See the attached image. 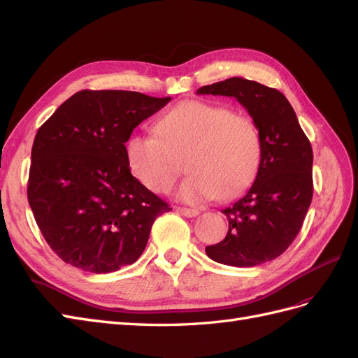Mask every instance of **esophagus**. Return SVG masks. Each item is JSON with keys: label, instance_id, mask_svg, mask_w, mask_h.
<instances>
[{"label": "esophagus", "instance_id": "obj_1", "mask_svg": "<svg viewBox=\"0 0 358 358\" xmlns=\"http://www.w3.org/2000/svg\"><path fill=\"white\" fill-rule=\"evenodd\" d=\"M176 210H178L180 215L187 216V218H192V216H197V215L200 213L199 209H189V208H176Z\"/></svg>", "mask_w": 358, "mask_h": 358}]
</instances>
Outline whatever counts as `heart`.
Returning a JSON list of instances; mask_svg holds the SVG:
<instances>
[{
    "mask_svg": "<svg viewBox=\"0 0 358 358\" xmlns=\"http://www.w3.org/2000/svg\"><path fill=\"white\" fill-rule=\"evenodd\" d=\"M155 129L157 134L136 133L127 142L128 166L150 191L169 192L183 171V159L191 173L178 197L187 203L234 199L257 176L263 143L251 116L188 100L162 115Z\"/></svg>",
    "mask_w": 358,
    "mask_h": 358,
    "instance_id": "obj_1",
    "label": "heart"
}]
</instances>
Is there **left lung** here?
<instances>
[{
	"mask_svg": "<svg viewBox=\"0 0 358 358\" xmlns=\"http://www.w3.org/2000/svg\"><path fill=\"white\" fill-rule=\"evenodd\" d=\"M200 95L234 96L258 125L263 154L252 187L222 210L229 231L206 246L213 262L252 267L278 258L296 239L312 201V146L282 92L231 78L201 86Z\"/></svg>",
	"mask_w": 358,
	"mask_h": 358,
	"instance_id": "1",
	"label": "left lung"
}]
</instances>
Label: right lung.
<instances>
[{
    "label": "right lung",
    "instance_id": "obj_1",
    "mask_svg": "<svg viewBox=\"0 0 358 358\" xmlns=\"http://www.w3.org/2000/svg\"><path fill=\"white\" fill-rule=\"evenodd\" d=\"M170 100L83 90L38 128L28 203L62 262L109 273L142 255L154 221L171 208L131 175L125 143L140 122Z\"/></svg>",
    "mask_w": 358,
    "mask_h": 358
}]
</instances>
